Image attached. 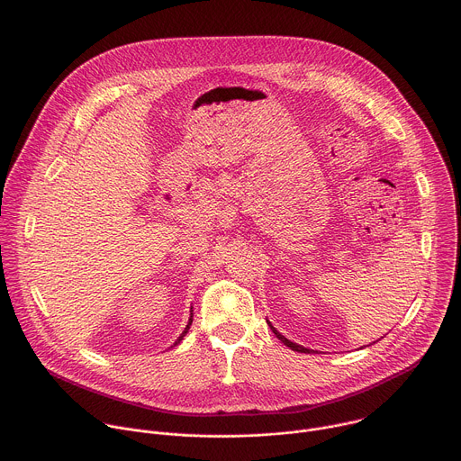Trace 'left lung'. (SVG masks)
I'll list each match as a JSON object with an SVG mask.
<instances>
[{
    "instance_id": "left-lung-1",
    "label": "left lung",
    "mask_w": 461,
    "mask_h": 461,
    "mask_svg": "<svg viewBox=\"0 0 461 461\" xmlns=\"http://www.w3.org/2000/svg\"><path fill=\"white\" fill-rule=\"evenodd\" d=\"M269 327H271L273 334H275V336H276V338H278V339H280V341H282L285 347H289L291 350H294V352H302V354H311V350H309V348H303V347H300V345H296V343L289 341L287 338H284V336H282V334H280V332H278V330H276V329H275L271 323H269Z\"/></svg>"
}]
</instances>
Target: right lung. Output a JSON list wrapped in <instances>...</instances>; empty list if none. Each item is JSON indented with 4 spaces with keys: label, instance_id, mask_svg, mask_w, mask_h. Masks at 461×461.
I'll list each match as a JSON object with an SVG mask.
<instances>
[{
    "label": "right lung",
    "instance_id": "1",
    "mask_svg": "<svg viewBox=\"0 0 461 461\" xmlns=\"http://www.w3.org/2000/svg\"><path fill=\"white\" fill-rule=\"evenodd\" d=\"M190 325H192V316H190V320H188V325H186V329H185V332H183V334H181V336H179V338H177V341H176V343H174V345H177V343H179V341H181V339H183V338H185V334H186V332H188V329H190Z\"/></svg>",
    "mask_w": 461,
    "mask_h": 461
}]
</instances>
